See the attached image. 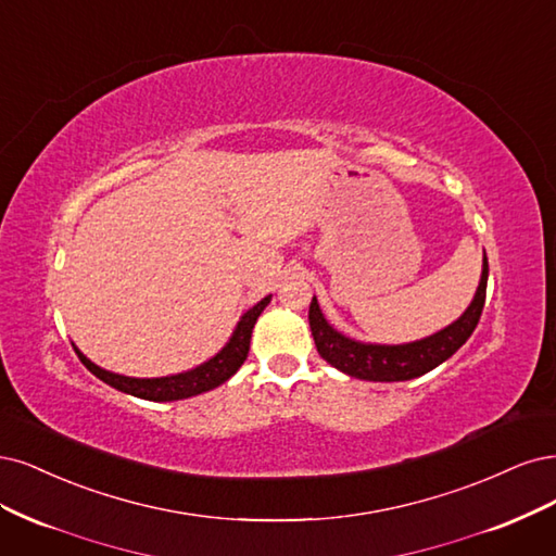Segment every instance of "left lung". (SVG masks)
<instances>
[{"label": "left lung", "mask_w": 556, "mask_h": 556, "mask_svg": "<svg viewBox=\"0 0 556 556\" xmlns=\"http://www.w3.org/2000/svg\"><path fill=\"white\" fill-rule=\"evenodd\" d=\"M488 256L482 258V277L478 283V291L469 309L464 312L453 326L445 330L420 339L414 344L404 346H374V344H361L346 339L328 326L318 309L316 298H312L309 304V328L314 334L316 349L324 361H328L332 367L342 369L355 379L365 381H408L416 376L427 374L429 369L439 367L443 361H447L476 330L482 307H485V293H488Z\"/></svg>", "instance_id": "1"}]
</instances>
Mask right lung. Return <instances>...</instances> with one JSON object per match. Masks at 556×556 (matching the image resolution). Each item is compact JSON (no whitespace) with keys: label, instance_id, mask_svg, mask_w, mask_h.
Listing matches in <instances>:
<instances>
[{"label":"right lung","instance_id":"right-lung-1","mask_svg":"<svg viewBox=\"0 0 556 556\" xmlns=\"http://www.w3.org/2000/svg\"><path fill=\"white\" fill-rule=\"evenodd\" d=\"M267 302H270V295L263 298L258 304H254V307L242 316V320L238 324V330L232 332L230 342L224 346L222 353H217L212 361H207L205 365L195 367L187 374L166 376V379H129V376L105 371V369L97 367L94 363H89L78 349H76V353L80 357V363L94 376H99L103 383L127 392V395L150 400V402H173V400L193 397V395H201V392H207L212 388L222 386L242 367V363L247 361V353H249V339H252L254 324L261 316V312L265 309Z\"/></svg>","mask_w":556,"mask_h":556}]
</instances>
